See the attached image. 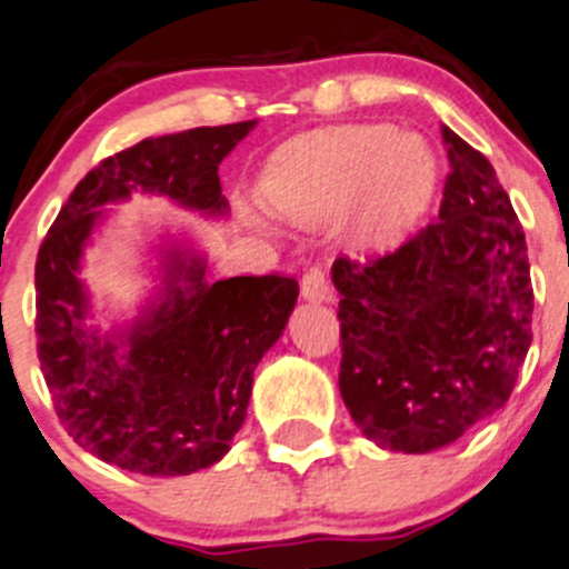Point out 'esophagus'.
I'll use <instances>...</instances> for the list:
<instances>
[{
	"label": "esophagus",
	"mask_w": 569,
	"mask_h": 569,
	"mask_svg": "<svg viewBox=\"0 0 569 569\" xmlns=\"http://www.w3.org/2000/svg\"><path fill=\"white\" fill-rule=\"evenodd\" d=\"M300 291L308 302H327L330 300V283H327V274L321 267H310L302 274Z\"/></svg>",
	"instance_id": "obj_1"
}]
</instances>
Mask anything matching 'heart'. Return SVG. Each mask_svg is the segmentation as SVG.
<instances>
[{
  "mask_svg": "<svg viewBox=\"0 0 569 569\" xmlns=\"http://www.w3.org/2000/svg\"><path fill=\"white\" fill-rule=\"evenodd\" d=\"M436 188L426 141L395 124H349L280 149L264 177L274 218L319 226L355 203L346 237L360 250H385L420 223Z\"/></svg>",
  "mask_w": 569,
  "mask_h": 569,
  "instance_id": "obj_1",
  "label": "heart"
}]
</instances>
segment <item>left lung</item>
Masks as SVG:
<instances>
[{"label":"left lung","instance_id":"8db88e82","mask_svg":"<svg viewBox=\"0 0 569 569\" xmlns=\"http://www.w3.org/2000/svg\"><path fill=\"white\" fill-rule=\"evenodd\" d=\"M450 177L439 220L370 264L335 259L340 395L395 452L452 445L510 398L531 346L529 256L486 154L441 130Z\"/></svg>","mask_w":569,"mask_h":569}]
</instances>
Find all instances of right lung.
Segmentation results:
<instances>
[{"mask_svg": "<svg viewBox=\"0 0 569 569\" xmlns=\"http://www.w3.org/2000/svg\"><path fill=\"white\" fill-rule=\"evenodd\" d=\"M256 119L143 139L76 184L40 244L38 355L64 430L87 452L149 477L218 463L248 417L253 370L278 343L300 286L280 274L212 280L190 239L154 248L160 286L111 330L89 325L81 280L106 207L133 193L166 196L204 218H226L218 166Z\"/></svg>", "mask_w": 569, "mask_h": 569, "instance_id": "right-lung-1", "label": "right lung"}]
</instances>
